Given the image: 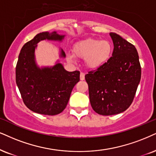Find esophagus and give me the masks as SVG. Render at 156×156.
I'll return each instance as SVG.
<instances>
[{
    "label": "esophagus",
    "instance_id": "34e87169",
    "mask_svg": "<svg viewBox=\"0 0 156 156\" xmlns=\"http://www.w3.org/2000/svg\"><path fill=\"white\" fill-rule=\"evenodd\" d=\"M84 73L83 72H81L80 73V80H84Z\"/></svg>",
    "mask_w": 156,
    "mask_h": 156
}]
</instances>
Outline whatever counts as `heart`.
I'll return each mask as SVG.
<instances>
[{"mask_svg": "<svg viewBox=\"0 0 156 156\" xmlns=\"http://www.w3.org/2000/svg\"><path fill=\"white\" fill-rule=\"evenodd\" d=\"M113 46L108 40L88 38L75 43L72 52L75 56L84 58L86 66L90 69H97L103 66L110 58ZM69 61L74 56L69 54Z\"/></svg>", "mask_w": 156, "mask_h": 156, "instance_id": "b5f03b06", "label": "heart"}]
</instances>
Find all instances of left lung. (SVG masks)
Instances as JSON below:
<instances>
[{"instance_id":"1","label":"left lung","mask_w":156,"mask_h":156,"mask_svg":"<svg viewBox=\"0 0 156 156\" xmlns=\"http://www.w3.org/2000/svg\"><path fill=\"white\" fill-rule=\"evenodd\" d=\"M112 56L103 66L85 75L91 106L103 116L126 111L133 101L141 79V66L135 47L114 32Z\"/></svg>"}]
</instances>
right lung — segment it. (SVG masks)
<instances>
[{
  "label": "right lung",
  "instance_id": "right-lung-1",
  "mask_svg": "<svg viewBox=\"0 0 156 156\" xmlns=\"http://www.w3.org/2000/svg\"><path fill=\"white\" fill-rule=\"evenodd\" d=\"M65 35L56 32L37 34L25 43L16 66V82L23 102L30 110L40 114L54 116L66 108L73 88L80 81L79 71L67 72L61 63L40 68L35 61L37 44L44 40L62 41ZM61 57L66 54L61 50Z\"/></svg>",
  "mask_w": 156,
  "mask_h": 156
}]
</instances>
